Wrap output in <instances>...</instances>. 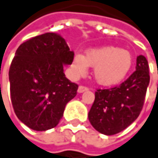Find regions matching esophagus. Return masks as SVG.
<instances>
[{"instance_id":"1","label":"esophagus","mask_w":158,"mask_h":158,"mask_svg":"<svg viewBox=\"0 0 158 158\" xmlns=\"http://www.w3.org/2000/svg\"><path fill=\"white\" fill-rule=\"evenodd\" d=\"M88 90H89V89H88V87L83 86V85H81L80 87H78V89H77V92H78V93H83V92L88 91Z\"/></svg>"}]
</instances>
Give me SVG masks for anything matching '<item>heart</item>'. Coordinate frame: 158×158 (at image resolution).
Masks as SVG:
<instances>
[{
    "instance_id": "obj_1",
    "label": "heart",
    "mask_w": 158,
    "mask_h": 158,
    "mask_svg": "<svg viewBox=\"0 0 158 158\" xmlns=\"http://www.w3.org/2000/svg\"><path fill=\"white\" fill-rule=\"evenodd\" d=\"M132 65V56L127 49L104 47L88 51L86 55L76 53L71 64L77 77L87 73L88 66L94 68L95 81L104 86L118 84L126 77Z\"/></svg>"
}]
</instances>
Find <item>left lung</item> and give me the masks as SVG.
Listing matches in <instances>:
<instances>
[{"label":"left lung","mask_w":158,"mask_h":158,"mask_svg":"<svg viewBox=\"0 0 158 158\" xmlns=\"http://www.w3.org/2000/svg\"><path fill=\"white\" fill-rule=\"evenodd\" d=\"M150 82L149 65L143 55L137 57L136 70L118 86L97 89L88 118L95 130L115 135L139 117Z\"/></svg>","instance_id":"obj_1"}]
</instances>
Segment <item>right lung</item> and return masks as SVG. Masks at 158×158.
Returning <instances> with one entry per match:
<instances>
[{"mask_svg":"<svg viewBox=\"0 0 158 158\" xmlns=\"http://www.w3.org/2000/svg\"><path fill=\"white\" fill-rule=\"evenodd\" d=\"M74 52L57 33L47 32L22 43L9 69L11 101L17 117L31 129L46 131L58 125L78 85L64 73Z\"/></svg>","mask_w":158,"mask_h":158,"instance_id":"right-lung-1","label":"right lung"}]
</instances>
